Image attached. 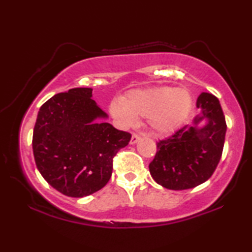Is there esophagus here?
<instances>
[{"label": "esophagus", "instance_id": "34e87169", "mask_svg": "<svg viewBox=\"0 0 252 252\" xmlns=\"http://www.w3.org/2000/svg\"><path fill=\"white\" fill-rule=\"evenodd\" d=\"M140 139H141V138H140L139 134L133 133V134H132V136H131V141H130V143H131V144H134V143L138 142Z\"/></svg>", "mask_w": 252, "mask_h": 252}]
</instances>
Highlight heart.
<instances>
[{"label":"heart","mask_w":252,"mask_h":252,"mask_svg":"<svg viewBox=\"0 0 252 252\" xmlns=\"http://www.w3.org/2000/svg\"><path fill=\"white\" fill-rule=\"evenodd\" d=\"M192 99L186 89L157 87L127 93L113 101L110 111L122 126L134 125L136 117L147 118L156 133L167 134L180 126L189 114Z\"/></svg>","instance_id":"1"}]
</instances>
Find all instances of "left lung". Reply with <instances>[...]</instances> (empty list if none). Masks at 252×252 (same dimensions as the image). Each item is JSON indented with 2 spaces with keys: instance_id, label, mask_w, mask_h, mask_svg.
<instances>
[{
  "instance_id": "obj_1",
  "label": "left lung",
  "mask_w": 252,
  "mask_h": 252,
  "mask_svg": "<svg viewBox=\"0 0 252 252\" xmlns=\"http://www.w3.org/2000/svg\"><path fill=\"white\" fill-rule=\"evenodd\" d=\"M200 116L192 126H185L176 133L157 143L155 159L149 164L157 183L170 190L191 189L212 176L222 155L227 125L220 102L202 92L197 100ZM202 121L206 125L197 126Z\"/></svg>"
}]
</instances>
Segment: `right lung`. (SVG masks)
Returning a JSON list of instances; mask_svg holds the SVG:
<instances>
[{
	"instance_id": "obj_1",
	"label": "right lung",
	"mask_w": 252,
	"mask_h": 252,
	"mask_svg": "<svg viewBox=\"0 0 252 252\" xmlns=\"http://www.w3.org/2000/svg\"><path fill=\"white\" fill-rule=\"evenodd\" d=\"M92 100L91 88L58 93L41 106L33 130V155L42 177L59 192L82 198L110 180L113 157L131 140Z\"/></svg>"
}]
</instances>
